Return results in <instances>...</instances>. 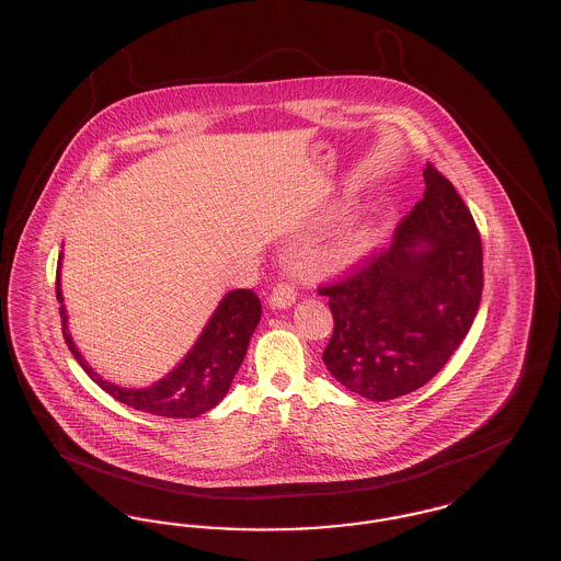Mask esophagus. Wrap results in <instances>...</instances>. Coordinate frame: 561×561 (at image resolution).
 I'll list each match as a JSON object with an SVG mask.
<instances>
[{
	"label": "esophagus",
	"mask_w": 561,
	"mask_h": 561,
	"mask_svg": "<svg viewBox=\"0 0 561 561\" xmlns=\"http://www.w3.org/2000/svg\"><path fill=\"white\" fill-rule=\"evenodd\" d=\"M294 300H296V293L290 284H277L268 296L271 309H288L293 307Z\"/></svg>",
	"instance_id": "obj_1"
}]
</instances>
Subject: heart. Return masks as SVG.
<instances>
[{
	"label": "heart",
	"instance_id": "obj_1",
	"mask_svg": "<svg viewBox=\"0 0 561 561\" xmlns=\"http://www.w3.org/2000/svg\"><path fill=\"white\" fill-rule=\"evenodd\" d=\"M380 238H382V231L378 222L368 218L348 220L345 225H341L336 233L325 243L323 261L334 268L353 267L373 252Z\"/></svg>",
	"mask_w": 561,
	"mask_h": 561
}]
</instances>
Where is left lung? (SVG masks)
Returning a JSON list of instances; mask_svg holds the SVG:
<instances>
[{"label": "left lung", "mask_w": 561, "mask_h": 561, "mask_svg": "<svg viewBox=\"0 0 561 561\" xmlns=\"http://www.w3.org/2000/svg\"><path fill=\"white\" fill-rule=\"evenodd\" d=\"M423 176L425 195L398 225L389 250L320 290L334 316L323 364L366 400L421 389L448 364L480 309L476 220L431 163Z\"/></svg>", "instance_id": "left-lung-1"}]
</instances>
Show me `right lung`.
<instances>
[{
  "mask_svg": "<svg viewBox=\"0 0 561 561\" xmlns=\"http://www.w3.org/2000/svg\"><path fill=\"white\" fill-rule=\"evenodd\" d=\"M60 265L62 252L58 256L56 271V298L60 302L62 336L73 357L80 362L85 374L111 398H115L134 410L149 412L165 419H195L227 396L241 362L250 345V339L261 321V300L252 290H231L225 294L213 313V318L202 330L195 345L176 364L172 373L165 374L158 382L145 389H130L108 382L88 366L67 325V309L62 305L60 290Z\"/></svg>",
  "mask_w": 561,
  "mask_h": 561,
  "instance_id": "add662e5",
  "label": "right lung"
}]
</instances>
